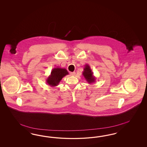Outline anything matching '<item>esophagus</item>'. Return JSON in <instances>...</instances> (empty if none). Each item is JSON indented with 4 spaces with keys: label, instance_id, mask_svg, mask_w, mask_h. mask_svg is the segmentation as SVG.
I'll return each mask as SVG.
<instances>
[{
    "label": "esophagus",
    "instance_id": "34e87169",
    "mask_svg": "<svg viewBox=\"0 0 147 147\" xmlns=\"http://www.w3.org/2000/svg\"><path fill=\"white\" fill-rule=\"evenodd\" d=\"M71 76H74L76 75V72L73 71V72H71Z\"/></svg>",
    "mask_w": 147,
    "mask_h": 147
}]
</instances>
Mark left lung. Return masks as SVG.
I'll return each instance as SVG.
<instances>
[{
	"mask_svg": "<svg viewBox=\"0 0 147 147\" xmlns=\"http://www.w3.org/2000/svg\"><path fill=\"white\" fill-rule=\"evenodd\" d=\"M82 75L84 76L87 82L89 83V84H92L95 82L96 78L95 76H94L93 72L92 71L89 65H85L84 71H82Z\"/></svg>",
	"mask_w": 147,
	"mask_h": 147,
	"instance_id": "obj_1",
	"label": "left lung"
}]
</instances>
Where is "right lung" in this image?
Masks as SVG:
<instances>
[{
  "mask_svg": "<svg viewBox=\"0 0 147 147\" xmlns=\"http://www.w3.org/2000/svg\"><path fill=\"white\" fill-rule=\"evenodd\" d=\"M69 74L66 68L56 67L51 72V74L46 79V83L51 87L57 86L62 78Z\"/></svg>",
  "mask_w": 147,
  "mask_h": 147,
  "instance_id": "1",
  "label": "right lung"
}]
</instances>
